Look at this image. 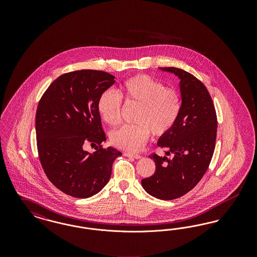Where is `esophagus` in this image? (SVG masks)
<instances>
[{
  "mask_svg": "<svg viewBox=\"0 0 257 257\" xmlns=\"http://www.w3.org/2000/svg\"><path fill=\"white\" fill-rule=\"evenodd\" d=\"M124 156H127V157H133L135 159H140L142 156L138 153H134V152H129V151H126L123 153Z\"/></svg>",
  "mask_w": 257,
  "mask_h": 257,
  "instance_id": "esophagus-1",
  "label": "esophagus"
}]
</instances>
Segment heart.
<instances>
[{"instance_id":"1","label":"heart","mask_w":257,"mask_h":257,"mask_svg":"<svg viewBox=\"0 0 257 257\" xmlns=\"http://www.w3.org/2000/svg\"><path fill=\"white\" fill-rule=\"evenodd\" d=\"M127 104L139 105L136 124L124 125L110 133L113 146L127 150H139L150 136L169 133L177 121L182 101L179 92L148 75H137L123 83L119 93L105 90L98 99V112L110 126L121 121L122 98Z\"/></svg>"}]
</instances>
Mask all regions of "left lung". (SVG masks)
Returning a JSON list of instances; mask_svg holds the SVG:
<instances>
[{
  "mask_svg": "<svg viewBox=\"0 0 257 257\" xmlns=\"http://www.w3.org/2000/svg\"><path fill=\"white\" fill-rule=\"evenodd\" d=\"M160 69L180 79L182 108L173 128L157 143L166 155L149 156L155 162L156 171L143 179L142 185L150 196L171 200L194 189L207 171L215 150L218 121L213 100L197 78L176 67Z\"/></svg>",
  "mask_w": 257,
  "mask_h": 257,
  "instance_id": "1",
  "label": "left lung"
}]
</instances>
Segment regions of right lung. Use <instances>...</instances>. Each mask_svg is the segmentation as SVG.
I'll return each mask as SVG.
<instances>
[{
    "label": "right lung",
    "mask_w": 257,
    "mask_h": 257,
    "mask_svg": "<svg viewBox=\"0 0 257 257\" xmlns=\"http://www.w3.org/2000/svg\"><path fill=\"white\" fill-rule=\"evenodd\" d=\"M115 83L114 76L83 69L62 74L40 98L36 116L38 157L50 181L62 193L86 198L110 180L112 163L121 152L104 147L98 112L100 95ZM98 145L92 155L84 146Z\"/></svg>",
    "instance_id": "add662e5"
}]
</instances>
